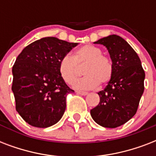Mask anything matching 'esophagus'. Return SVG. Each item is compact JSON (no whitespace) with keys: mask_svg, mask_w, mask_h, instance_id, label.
Returning <instances> with one entry per match:
<instances>
[{"mask_svg":"<svg viewBox=\"0 0 156 156\" xmlns=\"http://www.w3.org/2000/svg\"><path fill=\"white\" fill-rule=\"evenodd\" d=\"M76 93H77L78 95H87L88 94V92H87V91H80V90H77Z\"/></svg>","mask_w":156,"mask_h":156,"instance_id":"34e87169","label":"esophagus"}]
</instances>
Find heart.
<instances>
[{
    "label": "heart",
    "instance_id": "1",
    "mask_svg": "<svg viewBox=\"0 0 156 156\" xmlns=\"http://www.w3.org/2000/svg\"><path fill=\"white\" fill-rule=\"evenodd\" d=\"M87 63L83 69V78L75 80L78 75L76 64ZM113 67L110 59L102 55V51L93 45H84L75 51L74 56L66 55L59 62V73L66 83L73 88L87 90L104 86L108 83L112 76Z\"/></svg>",
    "mask_w": 156,
    "mask_h": 156
}]
</instances>
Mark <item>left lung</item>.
Masks as SVG:
<instances>
[{
  "mask_svg": "<svg viewBox=\"0 0 156 156\" xmlns=\"http://www.w3.org/2000/svg\"><path fill=\"white\" fill-rule=\"evenodd\" d=\"M95 43L106 47L113 72L105 89L98 93L100 104L90 110V116L103 127L116 128L135 115L144 91L145 72L138 54L121 36L110 35Z\"/></svg>",
  "mask_w": 156,
  "mask_h": 156,
  "instance_id": "8db88e82",
  "label": "left lung"
}]
</instances>
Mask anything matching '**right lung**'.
Here are the masks:
<instances>
[{"label":"right lung","instance_id":"1","mask_svg":"<svg viewBox=\"0 0 156 156\" xmlns=\"http://www.w3.org/2000/svg\"><path fill=\"white\" fill-rule=\"evenodd\" d=\"M78 43L44 37L24 48L12 69L16 110L29 125L47 128L57 123L73 93L59 73V62Z\"/></svg>","mask_w":156,"mask_h":156}]
</instances>
